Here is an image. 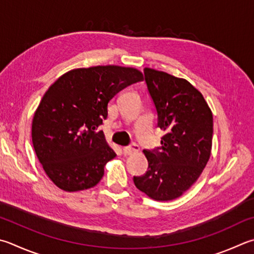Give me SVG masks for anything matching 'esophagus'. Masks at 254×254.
Returning a JSON list of instances; mask_svg holds the SVG:
<instances>
[{
	"label": "esophagus",
	"instance_id": "1",
	"mask_svg": "<svg viewBox=\"0 0 254 254\" xmlns=\"http://www.w3.org/2000/svg\"><path fill=\"white\" fill-rule=\"evenodd\" d=\"M139 151V145L135 144V143H132V144H130L128 146H124L123 147V153L126 155H130V154H133L135 153V152Z\"/></svg>",
	"mask_w": 254,
	"mask_h": 254
}]
</instances>
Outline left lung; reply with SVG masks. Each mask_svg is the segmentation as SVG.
I'll use <instances>...</instances> for the list:
<instances>
[{
	"mask_svg": "<svg viewBox=\"0 0 254 254\" xmlns=\"http://www.w3.org/2000/svg\"><path fill=\"white\" fill-rule=\"evenodd\" d=\"M145 83L165 131L161 146L144 150L149 163L133 177L140 191L156 201L181 196L201 175L210 159L213 117L203 95L190 82L162 71L144 68Z\"/></svg>",
	"mask_w": 254,
	"mask_h": 254,
	"instance_id": "obj_1",
	"label": "left lung"
}]
</instances>
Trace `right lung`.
<instances>
[{
	"label": "right lung",
	"mask_w": 254,
	"mask_h": 254,
	"mask_svg": "<svg viewBox=\"0 0 254 254\" xmlns=\"http://www.w3.org/2000/svg\"><path fill=\"white\" fill-rule=\"evenodd\" d=\"M142 80L136 68L99 65L68 71L49 87L32 121V142L55 186L74 192L100 182L105 164L117 155L98 131L108 103Z\"/></svg>",
	"instance_id": "right-lung-1"
}]
</instances>
